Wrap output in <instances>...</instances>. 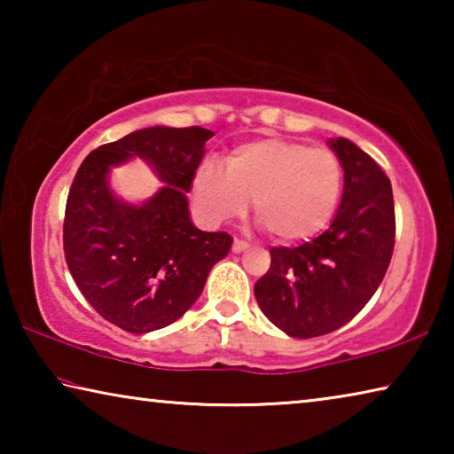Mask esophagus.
Returning <instances> with one entry per match:
<instances>
[{
    "label": "esophagus",
    "instance_id": "1",
    "mask_svg": "<svg viewBox=\"0 0 454 454\" xmlns=\"http://www.w3.org/2000/svg\"><path fill=\"white\" fill-rule=\"evenodd\" d=\"M246 248H248V242H244V240H234V244H232V252L234 254H240V252H244Z\"/></svg>",
    "mask_w": 454,
    "mask_h": 454
}]
</instances>
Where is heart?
<instances>
[{
    "label": "heart",
    "mask_w": 454,
    "mask_h": 454,
    "mask_svg": "<svg viewBox=\"0 0 454 454\" xmlns=\"http://www.w3.org/2000/svg\"><path fill=\"white\" fill-rule=\"evenodd\" d=\"M342 192L334 152L284 137L246 142L228 153L224 168L204 164L194 180L200 210L210 222L254 216L276 242L309 240L325 228Z\"/></svg>",
    "instance_id": "obj_1"
}]
</instances>
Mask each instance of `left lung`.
I'll return each mask as SVG.
<instances>
[{"mask_svg": "<svg viewBox=\"0 0 454 454\" xmlns=\"http://www.w3.org/2000/svg\"><path fill=\"white\" fill-rule=\"evenodd\" d=\"M344 170L338 212L318 238L272 248L254 296L264 317L294 338L333 333L371 301L395 250L393 186L380 166L347 137H330Z\"/></svg>", "mask_w": 454, "mask_h": 454, "instance_id": "obj_1", "label": "left lung"}]
</instances>
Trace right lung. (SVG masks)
<instances>
[{
  "mask_svg": "<svg viewBox=\"0 0 454 454\" xmlns=\"http://www.w3.org/2000/svg\"><path fill=\"white\" fill-rule=\"evenodd\" d=\"M206 128L152 126L99 145L83 160L66 204L64 252L75 284L99 317L134 334L178 320L202 294L232 236L204 232L188 196ZM144 159L165 184L134 205L111 190V168Z\"/></svg>",
  "mask_w": 454,
  "mask_h": 454,
  "instance_id": "1",
  "label": "right lung"
}]
</instances>
